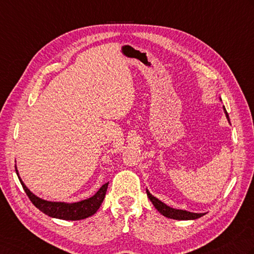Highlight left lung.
Wrapping results in <instances>:
<instances>
[{
    "instance_id": "1",
    "label": "left lung",
    "mask_w": 254,
    "mask_h": 254,
    "mask_svg": "<svg viewBox=\"0 0 254 254\" xmlns=\"http://www.w3.org/2000/svg\"><path fill=\"white\" fill-rule=\"evenodd\" d=\"M223 110H225L228 121H230L229 116H228V113H227V110L225 108H223ZM146 192H147L148 198H150V200L152 201V203L154 205V207H155L156 209L160 211L163 216H165L167 218H171V219L191 220V219H197V218H200V217L205 215V213H195V212H190V211H186V210L174 209V208L168 207L167 205H165V203L162 202L161 200H158L157 198L152 196L150 191H148L147 190H146Z\"/></svg>"
}]
</instances>
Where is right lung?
I'll return each instance as SVG.
<instances>
[{
  "label": "right lung",
  "mask_w": 254,
  "mask_h": 254,
  "mask_svg": "<svg viewBox=\"0 0 254 254\" xmlns=\"http://www.w3.org/2000/svg\"><path fill=\"white\" fill-rule=\"evenodd\" d=\"M15 171H16V174L18 176L16 167H15ZM18 180L21 182L25 192H26V195L29 198V200L33 202V205L35 207L38 208V209L44 212L45 215L53 218H58V219L63 220H81L84 219V218H88L94 215L99 208H100L101 203L104 199L109 184H104L100 190L96 192V195L88 198L86 200H81L73 203H66L46 201L44 199H41V198H38L37 196H35L33 192L29 191L28 188L24 185L21 177H18Z\"/></svg>",
  "instance_id": "obj_1"
}]
</instances>
